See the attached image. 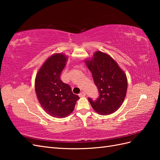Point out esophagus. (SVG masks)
<instances>
[{
	"instance_id": "1",
	"label": "esophagus",
	"mask_w": 160,
	"mask_h": 160,
	"mask_svg": "<svg viewBox=\"0 0 160 160\" xmlns=\"http://www.w3.org/2000/svg\"><path fill=\"white\" fill-rule=\"evenodd\" d=\"M85 95H86V93L84 92H82L79 94L80 97H85Z\"/></svg>"
}]
</instances>
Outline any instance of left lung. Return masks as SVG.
Instances as JSON below:
<instances>
[{
    "mask_svg": "<svg viewBox=\"0 0 160 160\" xmlns=\"http://www.w3.org/2000/svg\"><path fill=\"white\" fill-rule=\"evenodd\" d=\"M84 62L100 93L96 101L88 99L93 109L102 116L116 112L126 95L128 80L126 73L111 56L99 51Z\"/></svg>",
    "mask_w": 160,
    "mask_h": 160,
    "instance_id": "left-lung-1",
    "label": "left lung"
}]
</instances>
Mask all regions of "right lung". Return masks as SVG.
I'll list each match as a JSON object with an SVG mask.
<instances>
[{
	"mask_svg": "<svg viewBox=\"0 0 160 160\" xmlns=\"http://www.w3.org/2000/svg\"><path fill=\"white\" fill-rule=\"evenodd\" d=\"M68 59V56L63 53H54L44 61L36 76L35 91L38 102L44 112L53 118L68 116L80 99L69 85L60 79Z\"/></svg>",
	"mask_w": 160,
	"mask_h": 160,
	"instance_id": "1",
	"label": "right lung"
}]
</instances>
